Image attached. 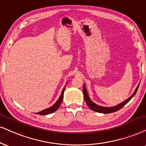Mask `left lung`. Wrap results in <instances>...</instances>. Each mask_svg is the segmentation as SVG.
<instances>
[{
    "label": "left lung",
    "instance_id": "1",
    "mask_svg": "<svg viewBox=\"0 0 146 146\" xmlns=\"http://www.w3.org/2000/svg\"><path fill=\"white\" fill-rule=\"evenodd\" d=\"M139 86V84L138 86L137 87L136 90H135V91L134 92L133 94H132L128 99H127L125 102H123V103L117 105L116 106L109 107V108H108V107L100 106H98V105L95 104V103H93V102L90 100L89 98H88V93H87L86 90V87H85L84 85V86H83V93H84V100H85V101H86V104L88 105V106L89 107L90 109L94 110V111H95V112H98V113L108 114V113H114V112H116V111H117V110L121 109V108H123V107L126 104L128 103V102L130 101V100H131V99L133 98L134 96H135V95L136 94L137 90H138Z\"/></svg>",
    "mask_w": 146,
    "mask_h": 146
}]
</instances>
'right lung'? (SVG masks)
<instances>
[{"label": "right lung", "mask_w": 146, "mask_h": 146, "mask_svg": "<svg viewBox=\"0 0 146 146\" xmlns=\"http://www.w3.org/2000/svg\"><path fill=\"white\" fill-rule=\"evenodd\" d=\"M65 87H66V86L64 87V88H63L62 91L61 95H60V98L58 99V100L56 102V104H55L54 105L50 107V108H46V109L42 110V111L39 112V113H37L36 114H38V115H48V114H51L52 113H53V112L56 111V110L58 109V108L60 107V104H61L62 102L64 91Z\"/></svg>", "instance_id": "1"}]
</instances>
